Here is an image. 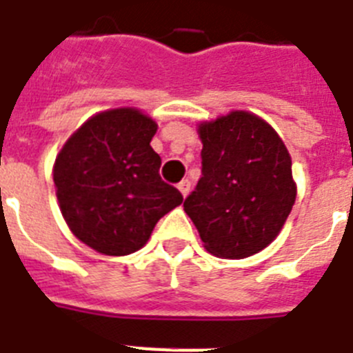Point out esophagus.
<instances>
[{
	"label": "esophagus",
	"instance_id": "obj_1",
	"mask_svg": "<svg viewBox=\"0 0 353 353\" xmlns=\"http://www.w3.org/2000/svg\"><path fill=\"white\" fill-rule=\"evenodd\" d=\"M190 186L192 185H190V181H188V179H183V181L177 185V188H179V192L183 194V197L188 196V192H190Z\"/></svg>",
	"mask_w": 353,
	"mask_h": 353
}]
</instances>
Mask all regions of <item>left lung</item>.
Listing matches in <instances>:
<instances>
[{
    "label": "left lung",
    "instance_id": "8db88e82",
    "mask_svg": "<svg viewBox=\"0 0 353 353\" xmlns=\"http://www.w3.org/2000/svg\"><path fill=\"white\" fill-rule=\"evenodd\" d=\"M197 134L203 176L183 208L212 256H254L279 236L296 203L290 154L265 119L246 110L201 121Z\"/></svg>",
    "mask_w": 353,
    "mask_h": 353
}]
</instances>
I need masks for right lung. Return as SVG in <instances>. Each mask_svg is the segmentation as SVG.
Listing matches in <instances>:
<instances>
[{"mask_svg": "<svg viewBox=\"0 0 353 353\" xmlns=\"http://www.w3.org/2000/svg\"><path fill=\"white\" fill-rule=\"evenodd\" d=\"M157 123L139 108L97 112L68 137L54 161L57 203L74 236L103 256L147 245L156 223L183 203L161 181L150 141Z\"/></svg>", "mask_w": 353, "mask_h": 353, "instance_id": "obj_1", "label": "right lung"}]
</instances>
